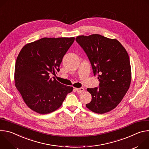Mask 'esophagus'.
Segmentation results:
<instances>
[{
    "label": "esophagus",
    "instance_id": "obj_1",
    "mask_svg": "<svg viewBox=\"0 0 149 149\" xmlns=\"http://www.w3.org/2000/svg\"><path fill=\"white\" fill-rule=\"evenodd\" d=\"M75 90L77 91V93H82L83 91H84V88H75Z\"/></svg>",
    "mask_w": 149,
    "mask_h": 149
}]
</instances>
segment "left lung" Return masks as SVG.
Returning <instances> with one entry per match:
<instances>
[{
  "instance_id": "8db88e82",
  "label": "left lung",
  "mask_w": 149,
  "mask_h": 149,
  "mask_svg": "<svg viewBox=\"0 0 149 149\" xmlns=\"http://www.w3.org/2000/svg\"><path fill=\"white\" fill-rule=\"evenodd\" d=\"M76 41L86 53L94 75H98L99 88H87L91 94L86 107L91 111L104 114L115 109L129 89L132 71L125 49L116 39L98 34L80 35Z\"/></svg>"
}]
</instances>
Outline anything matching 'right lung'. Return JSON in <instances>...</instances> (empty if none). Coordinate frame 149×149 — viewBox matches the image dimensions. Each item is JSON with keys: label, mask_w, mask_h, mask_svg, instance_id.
<instances>
[{"label": "right lung", "mask_w": 149, "mask_h": 149, "mask_svg": "<svg viewBox=\"0 0 149 149\" xmlns=\"http://www.w3.org/2000/svg\"><path fill=\"white\" fill-rule=\"evenodd\" d=\"M75 40L44 38L26 44L15 63V86L32 110L40 114L59 109L73 87L64 86L49 75L59 71L62 58Z\"/></svg>", "instance_id": "add662e5"}]
</instances>
